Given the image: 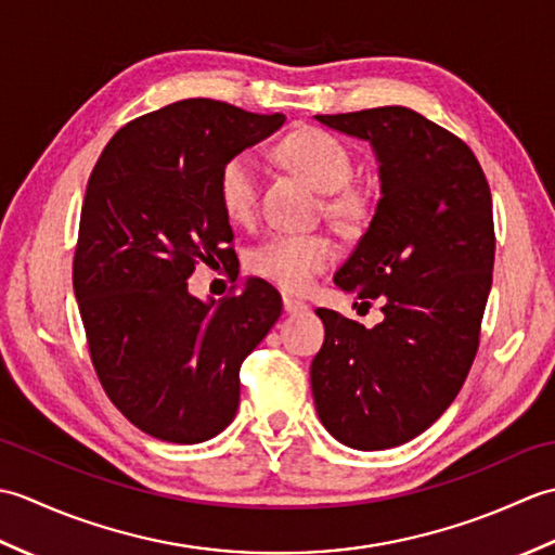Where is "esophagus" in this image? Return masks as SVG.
Returning a JSON list of instances; mask_svg holds the SVG:
<instances>
[{
  "label": "esophagus",
  "instance_id": "34e87169",
  "mask_svg": "<svg viewBox=\"0 0 555 555\" xmlns=\"http://www.w3.org/2000/svg\"><path fill=\"white\" fill-rule=\"evenodd\" d=\"M284 310H286V314H302L310 310V305L302 300H296V298H284Z\"/></svg>",
  "mask_w": 555,
  "mask_h": 555
}]
</instances>
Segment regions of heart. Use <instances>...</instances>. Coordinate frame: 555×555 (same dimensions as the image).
<instances>
[{"label":"heart","mask_w":555,"mask_h":555,"mask_svg":"<svg viewBox=\"0 0 555 555\" xmlns=\"http://www.w3.org/2000/svg\"><path fill=\"white\" fill-rule=\"evenodd\" d=\"M279 159L305 176L317 191L328 193L326 211L340 221H352L367 209V193L348 185L352 155L340 140L322 128L302 126L276 145ZM217 199L231 221L245 223L257 205V167L247 155H233L221 164L217 176ZM336 259V245L324 233H276L259 243L247 257L253 274L286 293H302L317 274Z\"/></svg>","instance_id":"1"}]
</instances>
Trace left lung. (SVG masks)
Masks as SVG:
<instances>
[{
  "instance_id": "1",
  "label": "left lung",
  "mask_w": 555,
  "mask_h": 555,
  "mask_svg": "<svg viewBox=\"0 0 555 555\" xmlns=\"http://www.w3.org/2000/svg\"><path fill=\"white\" fill-rule=\"evenodd\" d=\"M314 119L367 140L379 162V205L334 284L379 300L384 320L317 310L312 396L334 439L384 451L431 427L473 367L496 250L491 191L473 150L408 107Z\"/></svg>"
}]
</instances>
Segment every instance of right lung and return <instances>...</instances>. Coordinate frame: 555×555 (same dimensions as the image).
Returning a JSON list of instances; mask_svg holds the SVG:
<instances>
[{
	"label": "right lung",
	"mask_w": 555,
	"mask_h": 555,
	"mask_svg": "<svg viewBox=\"0 0 555 555\" xmlns=\"http://www.w3.org/2000/svg\"><path fill=\"white\" fill-rule=\"evenodd\" d=\"M284 121L181 100L126 124L90 173L74 257L90 360L121 415L159 441L199 443L229 427L241 364L281 314L262 279L219 302L191 296L188 279L233 255L221 164Z\"/></svg>",
	"instance_id": "add662e5"
}]
</instances>
